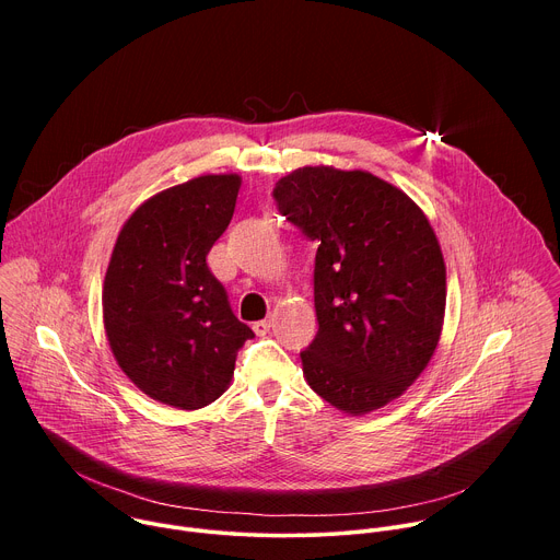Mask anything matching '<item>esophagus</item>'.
<instances>
[{
  "label": "esophagus",
  "instance_id": "esophagus-1",
  "mask_svg": "<svg viewBox=\"0 0 560 560\" xmlns=\"http://www.w3.org/2000/svg\"><path fill=\"white\" fill-rule=\"evenodd\" d=\"M270 328H272V322H270V318H264V322H257V324L253 326V330L257 332V337H266V335L270 332Z\"/></svg>",
  "mask_w": 560,
  "mask_h": 560
}]
</instances>
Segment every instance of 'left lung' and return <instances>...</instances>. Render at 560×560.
I'll return each instance as SVG.
<instances>
[{
  "label": "left lung",
  "instance_id": "obj_1",
  "mask_svg": "<svg viewBox=\"0 0 560 560\" xmlns=\"http://www.w3.org/2000/svg\"><path fill=\"white\" fill-rule=\"evenodd\" d=\"M279 212L316 248L318 332L301 352L307 385L361 417L401 396L443 330L445 261L425 212L365 171L303 166L275 186Z\"/></svg>",
  "mask_w": 560,
  "mask_h": 560
}]
</instances>
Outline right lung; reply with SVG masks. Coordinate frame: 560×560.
<instances>
[{"instance_id":"add662e5","label":"right lung","mask_w":560,"mask_h":560,"mask_svg":"<svg viewBox=\"0 0 560 560\" xmlns=\"http://www.w3.org/2000/svg\"><path fill=\"white\" fill-rule=\"evenodd\" d=\"M238 188L234 173L188 179L145 199L117 234L102 292L106 337L121 372L164 406L217 401L236 350L255 337L206 264Z\"/></svg>"}]
</instances>
